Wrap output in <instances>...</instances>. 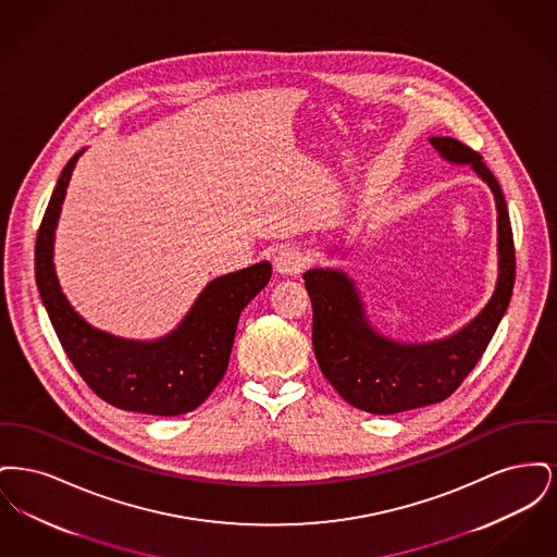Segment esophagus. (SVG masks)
<instances>
[{
	"label": "esophagus",
	"mask_w": 557,
	"mask_h": 557,
	"mask_svg": "<svg viewBox=\"0 0 557 557\" xmlns=\"http://www.w3.org/2000/svg\"><path fill=\"white\" fill-rule=\"evenodd\" d=\"M275 271L282 275H298L307 267V257L298 248H284L275 257Z\"/></svg>",
	"instance_id": "1"
}]
</instances>
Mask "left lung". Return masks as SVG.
Listing matches in <instances>:
<instances>
[{"label": "left lung", "instance_id": "1", "mask_svg": "<svg viewBox=\"0 0 557 557\" xmlns=\"http://www.w3.org/2000/svg\"><path fill=\"white\" fill-rule=\"evenodd\" d=\"M428 141L450 164H470L495 196L497 282L476 318L449 336L403 343L371 323L361 292L346 271L313 267L302 275L313 305V350L321 373L348 405L373 416H393L449 397L486 350L513 292L516 252L499 182L482 157L461 141L453 137H428ZM341 246L330 248V255H346Z\"/></svg>", "mask_w": 557, "mask_h": 557}]
</instances>
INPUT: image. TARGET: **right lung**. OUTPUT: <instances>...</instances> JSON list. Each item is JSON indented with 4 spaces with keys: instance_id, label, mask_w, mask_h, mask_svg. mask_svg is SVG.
<instances>
[{
    "instance_id": "right-lung-1",
    "label": "right lung",
    "mask_w": 557,
    "mask_h": 557,
    "mask_svg": "<svg viewBox=\"0 0 557 557\" xmlns=\"http://www.w3.org/2000/svg\"><path fill=\"white\" fill-rule=\"evenodd\" d=\"M62 169L35 242V280L58 341L87 386L110 405L148 416H182L202 405L223 380L239 313L265 288L271 263L209 282L175 330L154 341L121 338L81 318L53 265L55 227L75 164Z\"/></svg>"
}]
</instances>
